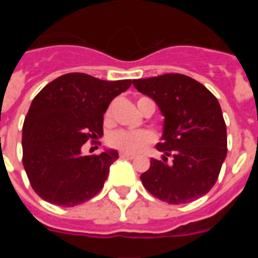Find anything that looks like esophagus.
Masks as SVG:
<instances>
[{
    "instance_id": "1",
    "label": "esophagus",
    "mask_w": 258,
    "mask_h": 258,
    "mask_svg": "<svg viewBox=\"0 0 258 258\" xmlns=\"http://www.w3.org/2000/svg\"><path fill=\"white\" fill-rule=\"evenodd\" d=\"M120 157H121V159H127V160H133L134 155L125 154V152H120Z\"/></svg>"
}]
</instances>
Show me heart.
Wrapping results in <instances>:
<instances>
[{
    "label": "heart",
    "mask_w": 258,
    "mask_h": 258,
    "mask_svg": "<svg viewBox=\"0 0 258 258\" xmlns=\"http://www.w3.org/2000/svg\"><path fill=\"white\" fill-rule=\"evenodd\" d=\"M147 99L149 98L146 97L138 99L137 106L140 111H142V103ZM111 120H112V111L109 107L106 112V122H111ZM107 141L111 147L118 151L125 152V154H138L154 142V134L149 131H117L109 134Z\"/></svg>",
    "instance_id": "1"
}]
</instances>
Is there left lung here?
Returning a JSON list of instances; mask_svg holds the SVG:
<instances>
[{"mask_svg": "<svg viewBox=\"0 0 258 258\" xmlns=\"http://www.w3.org/2000/svg\"><path fill=\"white\" fill-rule=\"evenodd\" d=\"M138 92L152 98L164 115V132L156 149L163 160L151 159L141 175L151 195L169 204H184L214 186L226 159L227 136L217 98L203 84L181 74L133 80ZM172 161L167 163V157Z\"/></svg>", "mask_w": 258, "mask_h": 258, "instance_id": "left-lung-1", "label": "left lung"}]
</instances>
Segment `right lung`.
<instances>
[{
    "label": "right lung",
    "instance_id": "obj_1",
    "mask_svg": "<svg viewBox=\"0 0 258 258\" xmlns=\"http://www.w3.org/2000/svg\"><path fill=\"white\" fill-rule=\"evenodd\" d=\"M132 80L104 81L67 74L47 84L32 101L23 124V165L41 199L61 207L95 197L118 154L83 156L81 147L103 134V115Z\"/></svg>",
    "mask_w": 258,
    "mask_h": 258
}]
</instances>
